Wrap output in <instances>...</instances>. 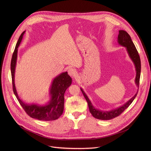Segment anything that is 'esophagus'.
<instances>
[{
  "label": "esophagus",
  "instance_id": "1",
  "mask_svg": "<svg viewBox=\"0 0 151 151\" xmlns=\"http://www.w3.org/2000/svg\"><path fill=\"white\" fill-rule=\"evenodd\" d=\"M76 73H77L76 70L75 69H73V68H70V69H69L68 70V73H69V75L70 76L74 77V76L76 75Z\"/></svg>",
  "mask_w": 151,
  "mask_h": 151
}]
</instances>
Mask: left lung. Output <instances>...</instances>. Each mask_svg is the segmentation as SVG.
Masks as SVG:
<instances>
[{
    "label": "left lung",
    "instance_id": "8db88e82",
    "mask_svg": "<svg viewBox=\"0 0 151 151\" xmlns=\"http://www.w3.org/2000/svg\"><path fill=\"white\" fill-rule=\"evenodd\" d=\"M118 42L119 45L126 48L129 57H130V58L134 64L136 71L135 83L139 87L141 72V62L140 56L136 50V48L134 44H133L130 36L128 35V33L126 31L124 30L119 31V35L118 36ZM81 90L85 99L88 103L90 113L95 118L101 120H109L120 115V114H121L127 107L132 104V103L133 102V101L134 100V99H135L137 94V93L130 100H129L126 103H125L122 106H120L119 107H118L117 109L110 111H101L96 109L93 106L91 102L89 100L87 96L84 93L83 90L82 88H81Z\"/></svg>",
    "mask_w": 151,
    "mask_h": 151
}]
</instances>
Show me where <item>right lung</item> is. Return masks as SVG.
Listing matches in <instances>:
<instances>
[{
  "mask_svg": "<svg viewBox=\"0 0 151 151\" xmlns=\"http://www.w3.org/2000/svg\"><path fill=\"white\" fill-rule=\"evenodd\" d=\"M24 33L25 31L20 35L11 59V70L14 93L23 109L31 118L45 121L55 120L58 119L63 112L64 103V94L67 88L72 83V78L68 75V72H66L61 73L54 79L50 90L51 99L48 103L45 105L41 106L37 104H28L21 100L19 98L15 88L14 75L17 58L18 48L23 39Z\"/></svg>",
  "mask_w": 151,
  "mask_h": 151,
  "instance_id": "1",
  "label": "right lung"
}]
</instances>
